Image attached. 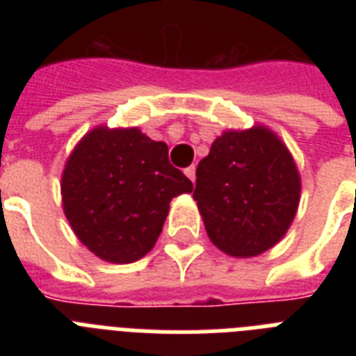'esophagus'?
I'll return each mask as SVG.
<instances>
[{
  "label": "esophagus",
  "mask_w": 356,
  "mask_h": 356,
  "mask_svg": "<svg viewBox=\"0 0 356 356\" xmlns=\"http://www.w3.org/2000/svg\"><path fill=\"white\" fill-rule=\"evenodd\" d=\"M184 173H186V177L192 181V183H195V166H190L184 170Z\"/></svg>",
  "instance_id": "esophagus-1"
}]
</instances>
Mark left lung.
Masks as SVG:
<instances>
[{"instance_id": "8db88e82", "label": "left lung", "mask_w": 356, "mask_h": 356, "mask_svg": "<svg viewBox=\"0 0 356 356\" xmlns=\"http://www.w3.org/2000/svg\"><path fill=\"white\" fill-rule=\"evenodd\" d=\"M195 177L194 200L207 234L231 257L249 259L273 248L298 212V164L266 125L218 136Z\"/></svg>"}]
</instances>
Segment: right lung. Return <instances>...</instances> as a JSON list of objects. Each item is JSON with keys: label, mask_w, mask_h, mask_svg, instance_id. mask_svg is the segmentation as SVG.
<instances>
[{"label": "right lung", "mask_w": 356, "mask_h": 356, "mask_svg": "<svg viewBox=\"0 0 356 356\" xmlns=\"http://www.w3.org/2000/svg\"><path fill=\"white\" fill-rule=\"evenodd\" d=\"M194 184L168 161V145L138 127L97 125L79 140L60 179L63 209L81 243L129 264L155 245L170 201Z\"/></svg>", "instance_id": "add662e5"}]
</instances>
